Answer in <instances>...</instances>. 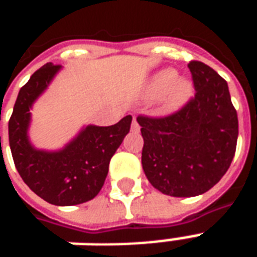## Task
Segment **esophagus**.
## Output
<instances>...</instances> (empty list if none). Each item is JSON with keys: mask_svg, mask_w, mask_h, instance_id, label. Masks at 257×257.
Instances as JSON below:
<instances>
[{"mask_svg": "<svg viewBox=\"0 0 257 257\" xmlns=\"http://www.w3.org/2000/svg\"><path fill=\"white\" fill-rule=\"evenodd\" d=\"M131 131H132V132H139V131H140L139 123H138V121H136V118H135V117H134V121H132V126H131Z\"/></svg>", "mask_w": 257, "mask_h": 257, "instance_id": "1", "label": "esophagus"}]
</instances>
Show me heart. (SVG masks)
I'll use <instances>...</instances> for the list:
<instances>
[{
  "label": "heart",
  "mask_w": 257,
  "mask_h": 257,
  "mask_svg": "<svg viewBox=\"0 0 257 257\" xmlns=\"http://www.w3.org/2000/svg\"><path fill=\"white\" fill-rule=\"evenodd\" d=\"M147 93L151 99H162L167 111H176L194 95V85L186 77H178L175 68H162L151 77Z\"/></svg>",
  "instance_id": "1"
}]
</instances>
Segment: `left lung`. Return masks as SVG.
<instances>
[{
	"label": "left lung",
	"mask_w": 257,
	"mask_h": 257,
	"mask_svg": "<svg viewBox=\"0 0 257 257\" xmlns=\"http://www.w3.org/2000/svg\"><path fill=\"white\" fill-rule=\"evenodd\" d=\"M187 66L194 97L167 117H138L143 171L153 187L171 197H195L212 189L237 147L238 117L227 82L202 62Z\"/></svg>",
	"instance_id": "8db88e82"
}]
</instances>
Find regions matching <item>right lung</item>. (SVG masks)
I'll return each instance as SVG.
<instances>
[{
  "label": "right lung",
  "mask_w": 257,
  "mask_h": 257,
  "mask_svg": "<svg viewBox=\"0 0 257 257\" xmlns=\"http://www.w3.org/2000/svg\"><path fill=\"white\" fill-rule=\"evenodd\" d=\"M60 67L47 63L22 86L8 123L9 146L20 178L38 197L58 206H71L99 194L110 160L131 129L132 115L111 126L88 125L62 150L34 149L27 136L30 108Z\"/></svg>",
  "instance_id": "obj_1"
}]
</instances>
